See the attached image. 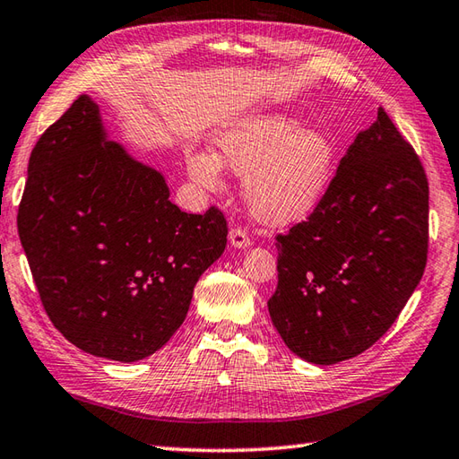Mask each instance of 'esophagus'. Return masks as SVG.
<instances>
[{
	"mask_svg": "<svg viewBox=\"0 0 459 459\" xmlns=\"http://www.w3.org/2000/svg\"><path fill=\"white\" fill-rule=\"evenodd\" d=\"M230 244H231V247H236V249H246L249 244H252V241H249V236H247L246 230L233 228L230 231Z\"/></svg>",
	"mask_w": 459,
	"mask_h": 459,
	"instance_id": "34e87169",
	"label": "esophagus"
}]
</instances>
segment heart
Masks as SVG:
<instances>
[{"label":"heart","instance_id":"obj_1","mask_svg":"<svg viewBox=\"0 0 459 459\" xmlns=\"http://www.w3.org/2000/svg\"><path fill=\"white\" fill-rule=\"evenodd\" d=\"M215 153L187 155V174L215 189L221 168L246 178L244 195L254 218L267 226H290L316 212L332 184L337 150L322 129L301 127L285 114L238 119L213 140Z\"/></svg>","mask_w":459,"mask_h":459}]
</instances>
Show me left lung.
<instances>
[{"instance_id": "8db88e82", "label": "left lung", "mask_w": 459, "mask_h": 459, "mask_svg": "<svg viewBox=\"0 0 459 459\" xmlns=\"http://www.w3.org/2000/svg\"><path fill=\"white\" fill-rule=\"evenodd\" d=\"M428 200L421 161L379 108L316 212L275 238L267 309L298 358L332 366L390 330L426 270Z\"/></svg>"}]
</instances>
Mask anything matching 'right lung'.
Wrapping results in <instances>:
<instances>
[{
	"label": "right lung",
	"mask_w": 459,
	"mask_h": 459,
	"mask_svg": "<svg viewBox=\"0 0 459 459\" xmlns=\"http://www.w3.org/2000/svg\"><path fill=\"white\" fill-rule=\"evenodd\" d=\"M17 231L51 324L124 364L169 342L228 244L223 213L171 204L161 171L109 140L90 95L33 148Z\"/></svg>",
	"instance_id": "right-lung-1"
}]
</instances>
